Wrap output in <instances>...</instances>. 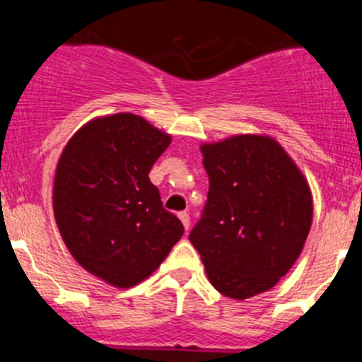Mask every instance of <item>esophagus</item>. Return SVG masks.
Instances as JSON below:
<instances>
[{
    "mask_svg": "<svg viewBox=\"0 0 362 362\" xmlns=\"http://www.w3.org/2000/svg\"><path fill=\"white\" fill-rule=\"evenodd\" d=\"M178 218H180V221L184 223L185 230H187L189 229V214L185 213V211H182V213H178Z\"/></svg>",
    "mask_w": 362,
    "mask_h": 362,
    "instance_id": "34e87169",
    "label": "esophagus"
}]
</instances>
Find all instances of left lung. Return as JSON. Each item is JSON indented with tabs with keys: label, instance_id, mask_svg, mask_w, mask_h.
Instances as JSON below:
<instances>
[{
	"label": "left lung",
	"instance_id": "left-lung-1",
	"mask_svg": "<svg viewBox=\"0 0 362 362\" xmlns=\"http://www.w3.org/2000/svg\"><path fill=\"white\" fill-rule=\"evenodd\" d=\"M200 149L209 193L189 242L220 294L247 299L267 292L307 242L310 187L267 135H234Z\"/></svg>",
	"mask_w": 362,
	"mask_h": 362
}]
</instances>
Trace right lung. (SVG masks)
Listing matches in <instances>:
<instances>
[{"label":"right lung","instance_id":"obj_1","mask_svg":"<svg viewBox=\"0 0 362 362\" xmlns=\"http://www.w3.org/2000/svg\"><path fill=\"white\" fill-rule=\"evenodd\" d=\"M171 136L133 113L90 120L61 153L54 214L83 269L119 288L144 281L184 234L149 171Z\"/></svg>","mask_w":362,"mask_h":362}]
</instances>
